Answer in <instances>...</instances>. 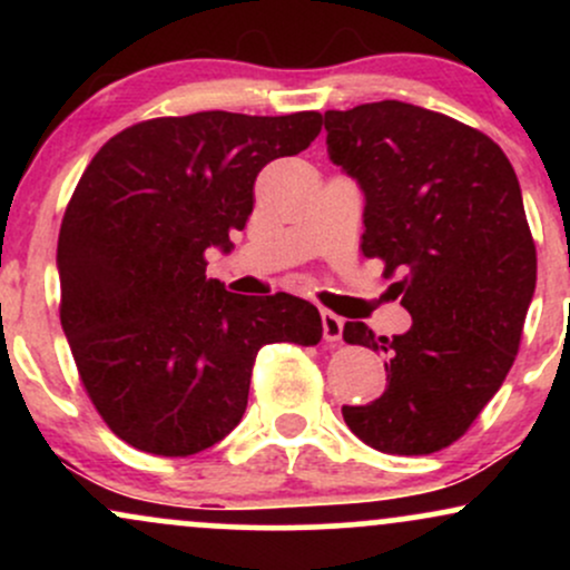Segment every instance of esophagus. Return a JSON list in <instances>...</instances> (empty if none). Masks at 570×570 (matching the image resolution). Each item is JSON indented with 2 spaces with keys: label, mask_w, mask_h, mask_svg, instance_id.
Masks as SVG:
<instances>
[{
  "label": "esophagus",
  "mask_w": 570,
  "mask_h": 570,
  "mask_svg": "<svg viewBox=\"0 0 570 570\" xmlns=\"http://www.w3.org/2000/svg\"><path fill=\"white\" fill-rule=\"evenodd\" d=\"M322 326H324V340L326 343H337L343 337V326L345 322L332 311H322Z\"/></svg>",
  "instance_id": "obj_1"
}]
</instances>
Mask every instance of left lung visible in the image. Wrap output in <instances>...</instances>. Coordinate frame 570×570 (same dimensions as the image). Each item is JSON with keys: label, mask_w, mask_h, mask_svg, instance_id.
<instances>
[{"label": "left lung", "mask_w": 570, "mask_h": 570, "mask_svg": "<svg viewBox=\"0 0 570 570\" xmlns=\"http://www.w3.org/2000/svg\"><path fill=\"white\" fill-rule=\"evenodd\" d=\"M326 153L364 193V257L402 273L404 335L348 322L381 351L389 385L348 429L391 455H429L466 434L501 389L535 289V244L517 174L482 130L404 101L324 112Z\"/></svg>", "instance_id": "obj_1"}]
</instances>
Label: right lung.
Returning a JSON list of instances; mask_svg holds the SVG:
<instances>
[{
  "label": "right lung",
  "instance_id": "obj_1",
  "mask_svg": "<svg viewBox=\"0 0 570 570\" xmlns=\"http://www.w3.org/2000/svg\"><path fill=\"white\" fill-rule=\"evenodd\" d=\"M318 130V112L155 117L85 168L58 233L61 326L90 402L130 448H212L244 417L263 345L322 340L307 299L206 278L208 248L230 252L246 227L257 174Z\"/></svg>",
  "mask_w": 570,
  "mask_h": 570
}]
</instances>
